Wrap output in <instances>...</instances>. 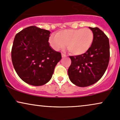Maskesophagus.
I'll return each instance as SVG.
<instances>
[{
  "instance_id": "1",
  "label": "esophagus",
  "mask_w": 120,
  "mask_h": 120,
  "mask_svg": "<svg viewBox=\"0 0 120 120\" xmlns=\"http://www.w3.org/2000/svg\"><path fill=\"white\" fill-rule=\"evenodd\" d=\"M61 56L62 57H65L67 56H66L65 54H64V53H61Z\"/></svg>"
}]
</instances>
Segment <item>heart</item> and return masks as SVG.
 Instances as JSON below:
<instances>
[{"mask_svg":"<svg viewBox=\"0 0 120 120\" xmlns=\"http://www.w3.org/2000/svg\"><path fill=\"white\" fill-rule=\"evenodd\" d=\"M93 40V33L90 29H68L58 31L55 36L51 35L49 42L55 50L64 49L67 45L70 53L74 55H80L90 49Z\"/></svg>","mask_w":120,"mask_h":120,"instance_id":"obj_1","label":"heart"}]
</instances>
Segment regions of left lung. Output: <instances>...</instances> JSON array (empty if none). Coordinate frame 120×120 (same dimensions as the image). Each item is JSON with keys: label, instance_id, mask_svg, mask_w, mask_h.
I'll return each mask as SVG.
<instances>
[{"label": "left lung", "instance_id": "1", "mask_svg": "<svg viewBox=\"0 0 120 120\" xmlns=\"http://www.w3.org/2000/svg\"><path fill=\"white\" fill-rule=\"evenodd\" d=\"M94 34L90 49L82 55L70 56L71 60L68 73L76 86L87 87L102 77L109 61V43L107 35L98 27H89Z\"/></svg>", "mask_w": 120, "mask_h": 120}]
</instances>
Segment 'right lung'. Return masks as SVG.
Segmentation results:
<instances>
[{"mask_svg":"<svg viewBox=\"0 0 120 120\" xmlns=\"http://www.w3.org/2000/svg\"><path fill=\"white\" fill-rule=\"evenodd\" d=\"M50 33L49 30L31 26L15 37L11 52L13 67L21 79L30 85L47 83L61 59V53L49 46Z\"/></svg>","mask_w":120,"mask_h":120,"instance_id":"1","label":"right lung"}]
</instances>
